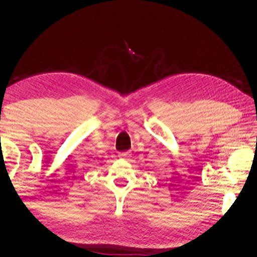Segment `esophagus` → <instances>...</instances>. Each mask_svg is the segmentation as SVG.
<instances>
[{"label": "esophagus", "instance_id": "obj_1", "mask_svg": "<svg viewBox=\"0 0 257 257\" xmlns=\"http://www.w3.org/2000/svg\"><path fill=\"white\" fill-rule=\"evenodd\" d=\"M119 158L121 159H124V160H127L128 158H131V153L125 151V152H120L119 153Z\"/></svg>", "mask_w": 257, "mask_h": 257}]
</instances>
